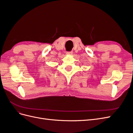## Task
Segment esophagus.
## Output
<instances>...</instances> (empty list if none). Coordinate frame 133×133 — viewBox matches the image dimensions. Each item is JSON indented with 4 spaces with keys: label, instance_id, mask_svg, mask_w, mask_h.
<instances>
[{
    "label": "esophagus",
    "instance_id": "obj_1",
    "mask_svg": "<svg viewBox=\"0 0 133 133\" xmlns=\"http://www.w3.org/2000/svg\"><path fill=\"white\" fill-rule=\"evenodd\" d=\"M73 52L72 51H69V52H66V54L68 55H72Z\"/></svg>",
    "mask_w": 133,
    "mask_h": 133
}]
</instances>
